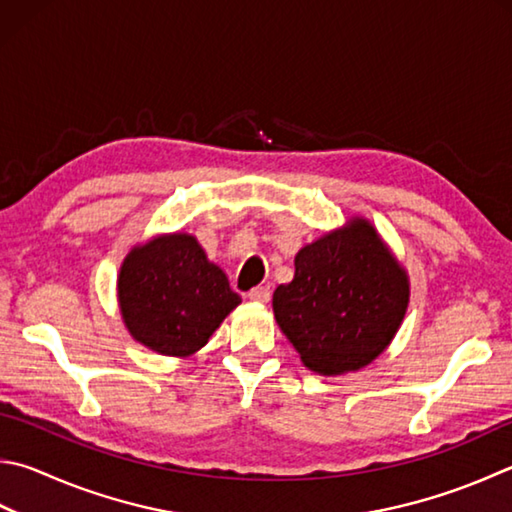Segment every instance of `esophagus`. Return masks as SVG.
<instances>
[{
    "mask_svg": "<svg viewBox=\"0 0 512 512\" xmlns=\"http://www.w3.org/2000/svg\"><path fill=\"white\" fill-rule=\"evenodd\" d=\"M248 300L259 302V304H266L268 300H271V288H268V286H257V288H253V291L248 293Z\"/></svg>",
    "mask_w": 512,
    "mask_h": 512,
    "instance_id": "esophagus-1",
    "label": "esophagus"
}]
</instances>
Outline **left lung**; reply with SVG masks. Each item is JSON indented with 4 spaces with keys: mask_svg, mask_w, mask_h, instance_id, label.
<instances>
[{
    "mask_svg": "<svg viewBox=\"0 0 512 512\" xmlns=\"http://www.w3.org/2000/svg\"><path fill=\"white\" fill-rule=\"evenodd\" d=\"M410 302L407 275L365 219L295 255V277L273 293L275 320L311 371L369 365L392 342Z\"/></svg>",
    "mask_w": 512,
    "mask_h": 512,
    "instance_id": "8db88e82",
    "label": "left lung"
}]
</instances>
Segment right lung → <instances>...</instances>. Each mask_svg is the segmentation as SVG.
I'll use <instances>...</instances> for the list:
<instances>
[{
	"mask_svg": "<svg viewBox=\"0 0 512 512\" xmlns=\"http://www.w3.org/2000/svg\"><path fill=\"white\" fill-rule=\"evenodd\" d=\"M120 313L141 345L163 356H190L206 345L241 302L199 241L167 235L134 248L118 275Z\"/></svg>",
	"mask_w": 512,
	"mask_h": 512,
	"instance_id": "1",
	"label": "right lung"
}]
</instances>
